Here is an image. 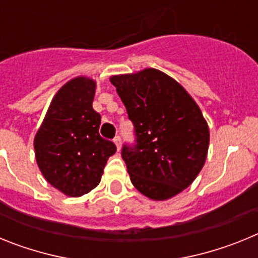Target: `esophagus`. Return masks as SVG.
<instances>
[{
	"label": "esophagus",
	"instance_id": "esophagus-1",
	"mask_svg": "<svg viewBox=\"0 0 258 258\" xmlns=\"http://www.w3.org/2000/svg\"><path fill=\"white\" fill-rule=\"evenodd\" d=\"M113 142H115V145H116V147H117V150L121 149V137L116 136L115 138H113Z\"/></svg>",
	"mask_w": 258,
	"mask_h": 258
}]
</instances>
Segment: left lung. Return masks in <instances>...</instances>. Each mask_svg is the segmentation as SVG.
<instances>
[{"label": "left lung", "mask_w": 258, "mask_h": 258, "mask_svg": "<svg viewBox=\"0 0 258 258\" xmlns=\"http://www.w3.org/2000/svg\"><path fill=\"white\" fill-rule=\"evenodd\" d=\"M134 125L121 150L131 181L150 199L188 187L206 163L209 129L202 111L175 80L154 68L111 77Z\"/></svg>", "instance_id": "8db88e82"}]
</instances>
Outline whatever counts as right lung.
<instances>
[{
  "label": "right lung",
  "instance_id": "add662e5",
  "mask_svg": "<svg viewBox=\"0 0 258 258\" xmlns=\"http://www.w3.org/2000/svg\"><path fill=\"white\" fill-rule=\"evenodd\" d=\"M95 83L76 77L55 94L35 137L36 160L46 181L68 197H81L101 182L115 143L99 134L93 108Z\"/></svg>",
  "mask_w": 258,
  "mask_h": 258
}]
</instances>
